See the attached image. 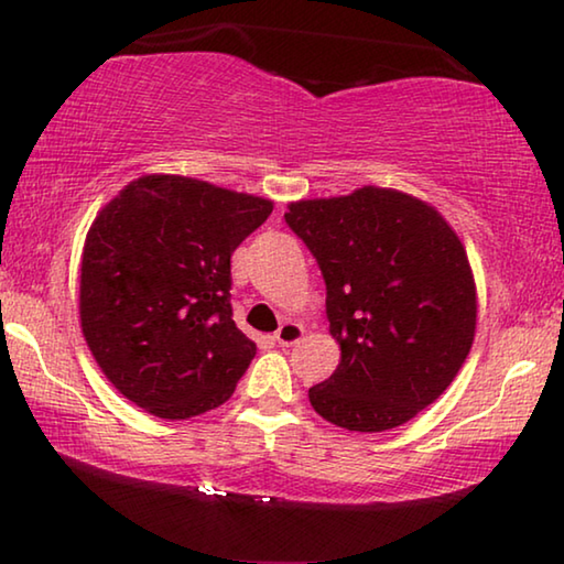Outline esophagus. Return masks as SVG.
Returning a JSON list of instances; mask_svg holds the SVG:
<instances>
[{
  "label": "esophagus",
  "instance_id": "1",
  "mask_svg": "<svg viewBox=\"0 0 564 564\" xmlns=\"http://www.w3.org/2000/svg\"><path fill=\"white\" fill-rule=\"evenodd\" d=\"M273 338L279 346H293V343H299L303 338V326L293 321H285L283 326L273 333Z\"/></svg>",
  "mask_w": 564,
  "mask_h": 564
}]
</instances>
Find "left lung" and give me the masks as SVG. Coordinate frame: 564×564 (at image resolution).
<instances>
[{
	"instance_id": "8db88e82",
	"label": "left lung",
	"mask_w": 564,
	"mask_h": 564,
	"mask_svg": "<svg viewBox=\"0 0 564 564\" xmlns=\"http://www.w3.org/2000/svg\"><path fill=\"white\" fill-rule=\"evenodd\" d=\"M326 281L340 362L308 390L328 423L383 433L453 383L470 352L477 301L467 253L445 218L408 194L362 186L283 216Z\"/></svg>"
}]
</instances>
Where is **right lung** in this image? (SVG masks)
Masks as SVG:
<instances>
[{"label":"right lung","instance_id":"obj_1","mask_svg":"<svg viewBox=\"0 0 564 564\" xmlns=\"http://www.w3.org/2000/svg\"><path fill=\"white\" fill-rule=\"evenodd\" d=\"M273 204L186 176H141L82 253V330L113 388L166 420L214 410L256 356L234 323L231 253Z\"/></svg>","mask_w":564,"mask_h":564}]
</instances>
